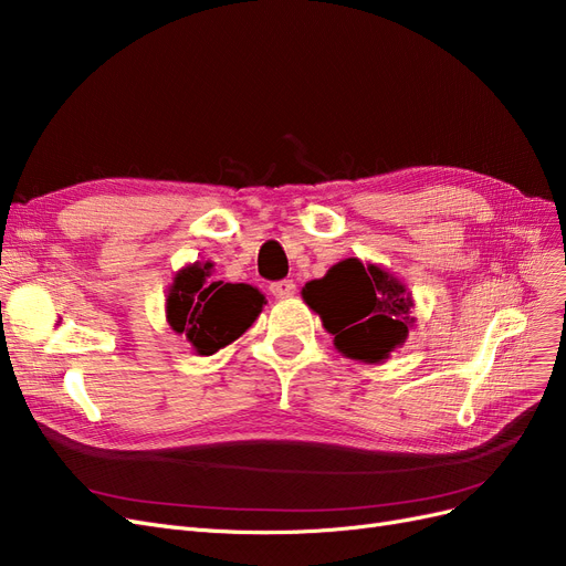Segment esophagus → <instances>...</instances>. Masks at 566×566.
I'll return each mask as SVG.
<instances>
[{
    "label": "esophagus",
    "instance_id": "obj_1",
    "mask_svg": "<svg viewBox=\"0 0 566 566\" xmlns=\"http://www.w3.org/2000/svg\"><path fill=\"white\" fill-rule=\"evenodd\" d=\"M269 290H271V295L273 297H293L295 295V283L293 281H276V283H271L269 285Z\"/></svg>",
    "mask_w": 566,
    "mask_h": 566
}]
</instances>
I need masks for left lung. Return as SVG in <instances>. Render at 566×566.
I'll return each instance as SVG.
<instances>
[{
    "mask_svg": "<svg viewBox=\"0 0 566 566\" xmlns=\"http://www.w3.org/2000/svg\"><path fill=\"white\" fill-rule=\"evenodd\" d=\"M302 300L335 337V349L364 364H382L403 345L408 328L416 323L410 316L416 302L406 283L389 269L364 264L356 256L337 262L323 279L306 283Z\"/></svg>",
    "mask_w": 566,
    "mask_h": 566,
    "instance_id": "8db88e82",
    "label": "left lung"
}]
</instances>
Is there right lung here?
<instances>
[{
	"label": "right lung",
	"mask_w": 566,
	"mask_h": 566,
	"mask_svg": "<svg viewBox=\"0 0 566 566\" xmlns=\"http://www.w3.org/2000/svg\"><path fill=\"white\" fill-rule=\"evenodd\" d=\"M212 262L179 269L165 297L169 328L184 335L198 356H212L241 337L266 304L248 283L212 281Z\"/></svg>",
	"instance_id": "obj_1"
}]
</instances>
